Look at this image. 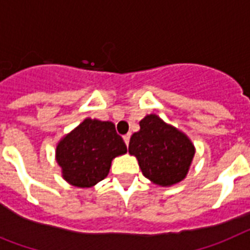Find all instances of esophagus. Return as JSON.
Here are the masks:
<instances>
[{"label": "esophagus", "instance_id": "1", "mask_svg": "<svg viewBox=\"0 0 250 250\" xmlns=\"http://www.w3.org/2000/svg\"><path fill=\"white\" fill-rule=\"evenodd\" d=\"M129 138H131V134L129 133H127V134H125V136H123V140H125V145H129Z\"/></svg>", "mask_w": 250, "mask_h": 250}]
</instances>
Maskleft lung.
<instances>
[{
	"label": "left lung",
	"mask_w": 250,
	"mask_h": 250,
	"mask_svg": "<svg viewBox=\"0 0 250 250\" xmlns=\"http://www.w3.org/2000/svg\"><path fill=\"white\" fill-rule=\"evenodd\" d=\"M128 152L137 158L143 176L152 184L170 188L188 176L195 156L190 138L157 114L140 121V131L129 140Z\"/></svg>",
	"instance_id": "left-lung-1"
}]
</instances>
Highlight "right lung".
Segmentation results:
<instances>
[{"mask_svg": "<svg viewBox=\"0 0 250 250\" xmlns=\"http://www.w3.org/2000/svg\"><path fill=\"white\" fill-rule=\"evenodd\" d=\"M125 153L127 146L116 125L88 117L58 142L55 158L65 181L88 188L105 179L113 158Z\"/></svg>", "mask_w": 250, "mask_h": 250, "instance_id": "add662e5", "label": "right lung"}]
</instances>
